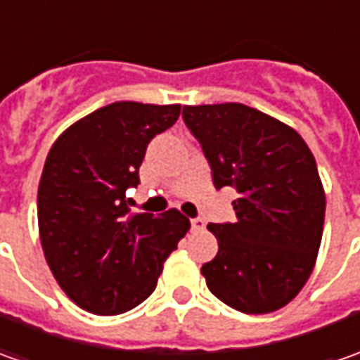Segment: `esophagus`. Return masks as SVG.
<instances>
[{
	"instance_id": "1",
	"label": "esophagus",
	"mask_w": 360,
	"mask_h": 360,
	"mask_svg": "<svg viewBox=\"0 0 360 360\" xmlns=\"http://www.w3.org/2000/svg\"><path fill=\"white\" fill-rule=\"evenodd\" d=\"M190 224H192V230H194V232H200V230L206 229V222H204L202 218H192Z\"/></svg>"
}]
</instances>
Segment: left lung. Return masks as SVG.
Listing matches in <instances>:
<instances>
[{
  "instance_id": "1",
  "label": "left lung",
  "mask_w": 360,
  "mask_h": 360,
  "mask_svg": "<svg viewBox=\"0 0 360 360\" xmlns=\"http://www.w3.org/2000/svg\"><path fill=\"white\" fill-rule=\"evenodd\" d=\"M182 118L212 168L234 186L236 222L208 224L218 255L200 269L210 292L236 311L286 307L314 270L325 226V188L297 130L244 104L184 105Z\"/></svg>"
}]
</instances>
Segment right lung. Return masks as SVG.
<instances>
[{
  "instance_id": "1",
  "label": "right lung",
  "mask_w": 360,
  "mask_h": 360,
  "mask_svg": "<svg viewBox=\"0 0 360 360\" xmlns=\"http://www.w3.org/2000/svg\"><path fill=\"white\" fill-rule=\"evenodd\" d=\"M180 104L114 102L74 122L49 148L37 186L39 242L49 270L79 309L112 316L138 307L190 230L180 210L130 212L150 140Z\"/></svg>"
}]
</instances>
